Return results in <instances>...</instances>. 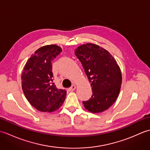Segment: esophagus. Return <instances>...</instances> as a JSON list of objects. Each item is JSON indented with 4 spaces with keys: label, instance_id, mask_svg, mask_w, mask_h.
Here are the masks:
<instances>
[{
    "label": "esophagus",
    "instance_id": "esophagus-1",
    "mask_svg": "<svg viewBox=\"0 0 150 150\" xmlns=\"http://www.w3.org/2000/svg\"><path fill=\"white\" fill-rule=\"evenodd\" d=\"M76 89V86L75 85H72L71 87L69 88V90L71 91H74Z\"/></svg>",
    "mask_w": 150,
    "mask_h": 150
}]
</instances>
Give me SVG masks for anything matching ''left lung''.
<instances>
[{"label": "left lung", "mask_w": 150, "mask_h": 150, "mask_svg": "<svg viewBox=\"0 0 150 150\" xmlns=\"http://www.w3.org/2000/svg\"><path fill=\"white\" fill-rule=\"evenodd\" d=\"M90 82L91 97L83 101L84 108L98 113L108 110L116 101L122 84L120 69L113 57L97 44L88 43L75 50Z\"/></svg>", "instance_id": "obj_1"}]
</instances>
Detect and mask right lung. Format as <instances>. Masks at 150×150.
I'll return each instance as SVG.
<instances>
[{"label":"right lung","instance_id":"right-lung-1","mask_svg":"<svg viewBox=\"0 0 150 150\" xmlns=\"http://www.w3.org/2000/svg\"><path fill=\"white\" fill-rule=\"evenodd\" d=\"M62 52L55 44L40 47L31 55L21 75L22 88L31 106L43 112H53L64 102L66 91L53 82L52 60Z\"/></svg>","mask_w":150,"mask_h":150}]
</instances>
